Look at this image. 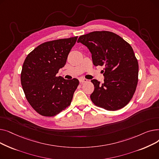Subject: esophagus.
Here are the masks:
<instances>
[{
  "mask_svg": "<svg viewBox=\"0 0 159 159\" xmlns=\"http://www.w3.org/2000/svg\"><path fill=\"white\" fill-rule=\"evenodd\" d=\"M79 81H80V83H83V82H86L88 81V80L86 79H82V78H81V79H79Z\"/></svg>",
  "mask_w": 159,
  "mask_h": 159,
  "instance_id": "esophagus-1",
  "label": "esophagus"
}]
</instances>
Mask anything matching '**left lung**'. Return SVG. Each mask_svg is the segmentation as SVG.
Listing matches in <instances>:
<instances>
[{
    "label": "left lung",
    "mask_w": 159,
    "mask_h": 159,
    "mask_svg": "<svg viewBox=\"0 0 159 159\" xmlns=\"http://www.w3.org/2000/svg\"><path fill=\"white\" fill-rule=\"evenodd\" d=\"M77 43L85 45L95 66H105L104 82L91 80L95 89L90 98L95 105L108 111L126 106L136 90L139 64L133 48L115 33L93 31L80 36Z\"/></svg>",
    "instance_id": "obj_1"
}]
</instances>
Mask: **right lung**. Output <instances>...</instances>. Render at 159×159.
<instances>
[{
	"label": "right lung",
	"mask_w": 159,
	"mask_h": 159,
	"mask_svg": "<svg viewBox=\"0 0 159 159\" xmlns=\"http://www.w3.org/2000/svg\"><path fill=\"white\" fill-rule=\"evenodd\" d=\"M78 37L46 42L35 48L25 59L20 80L27 101L38 113L53 116L68 107L79 84L57 73L66 63Z\"/></svg>",
	"instance_id": "add662e5"
}]
</instances>
